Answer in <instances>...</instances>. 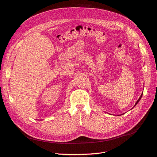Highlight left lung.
I'll use <instances>...</instances> for the list:
<instances>
[{
	"mask_svg": "<svg viewBox=\"0 0 157 157\" xmlns=\"http://www.w3.org/2000/svg\"><path fill=\"white\" fill-rule=\"evenodd\" d=\"M142 96H143V93H142V94H141V96H140V98H139V99H138V100H137V101H136V104H135V105H134V106H136V105H137V103H138V102H139V101H140V99H141V97H142ZM134 107H133V108H134Z\"/></svg>",
	"mask_w": 157,
	"mask_h": 157,
	"instance_id": "obj_1",
	"label": "left lung"
}]
</instances>
